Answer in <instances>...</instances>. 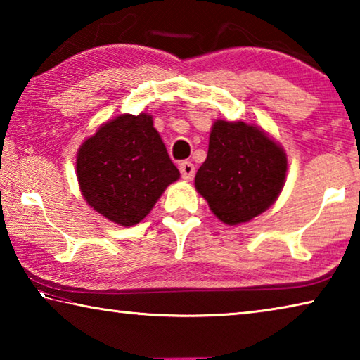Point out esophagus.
<instances>
[{
  "instance_id": "34e87169",
  "label": "esophagus",
  "mask_w": 360,
  "mask_h": 360,
  "mask_svg": "<svg viewBox=\"0 0 360 360\" xmlns=\"http://www.w3.org/2000/svg\"><path fill=\"white\" fill-rule=\"evenodd\" d=\"M179 172H181V176H182V178H184V179H187V181L193 179V176H195V167H193V163L187 162V160L181 162V163H179Z\"/></svg>"
}]
</instances>
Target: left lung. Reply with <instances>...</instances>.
Returning <instances> with one entry per match:
<instances>
[{
	"label": "left lung",
	"mask_w": 360,
	"mask_h": 360,
	"mask_svg": "<svg viewBox=\"0 0 360 360\" xmlns=\"http://www.w3.org/2000/svg\"><path fill=\"white\" fill-rule=\"evenodd\" d=\"M288 158L281 146L257 127L217 120L208 155L195 176V187L222 222H248L278 198Z\"/></svg>",
	"instance_id": "8db88e82"
}]
</instances>
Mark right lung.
<instances>
[{
  "instance_id": "1",
  "label": "right lung",
  "mask_w": 360,
  "mask_h": 360,
  "mask_svg": "<svg viewBox=\"0 0 360 360\" xmlns=\"http://www.w3.org/2000/svg\"><path fill=\"white\" fill-rule=\"evenodd\" d=\"M81 192L95 211L115 224L135 225L179 178L148 114H122L77 152Z\"/></svg>"
}]
</instances>
